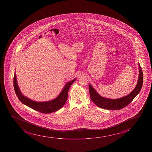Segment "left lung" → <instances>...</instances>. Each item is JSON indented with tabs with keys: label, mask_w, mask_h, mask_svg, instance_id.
Here are the masks:
<instances>
[{
	"label": "left lung",
	"mask_w": 152,
	"mask_h": 152,
	"mask_svg": "<svg viewBox=\"0 0 152 152\" xmlns=\"http://www.w3.org/2000/svg\"><path fill=\"white\" fill-rule=\"evenodd\" d=\"M139 66V76L137 85L134 89L129 95L118 99H110L100 96L91 86L89 85L90 96L92 101L98 107L110 110H118L125 107L130 104L133 99L137 96L141 89L143 83V74L141 67Z\"/></svg>",
	"instance_id": "8db88e82"
}]
</instances>
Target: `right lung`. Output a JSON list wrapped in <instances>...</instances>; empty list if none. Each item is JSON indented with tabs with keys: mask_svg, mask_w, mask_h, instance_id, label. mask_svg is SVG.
Wrapping results in <instances>:
<instances>
[{
	"mask_svg": "<svg viewBox=\"0 0 152 152\" xmlns=\"http://www.w3.org/2000/svg\"><path fill=\"white\" fill-rule=\"evenodd\" d=\"M75 80L76 79H73L72 81L67 83L57 98L48 102H35L23 96L18 85L15 73L14 74L13 77V86L16 95L22 103L38 112L44 114H48L57 111L64 106L67 100L69 89Z\"/></svg>",
	"mask_w": 152,
	"mask_h": 152,
	"instance_id": "obj_1",
	"label": "right lung"
}]
</instances>
